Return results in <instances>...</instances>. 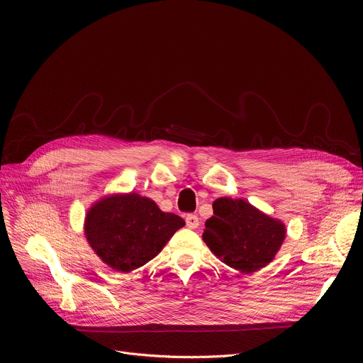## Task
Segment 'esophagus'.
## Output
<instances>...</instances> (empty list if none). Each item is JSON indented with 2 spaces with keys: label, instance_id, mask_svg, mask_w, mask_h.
Returning <instances> with one entry per match:
<instances>
[{
  "label": "esophagus",
  "instance_id": "obj_1",
  "mask_svg": "<svg viewBox=\"0 0 363 363\" xmlns=\"http://www.w3.org/2000/svg\"><path fill=\"white\" fill-rule=\"evenodd\" d=\"M185 222H186V226L191 228V230H196V228L199 226V216L197 215H193V213H188L185 216Z\"/></svg>",
  "mask_w": 363,
  "mask_h": 363
}]
</instances>
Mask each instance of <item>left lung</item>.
<instances>
[{"instance_id":"obj_1","label":"left lung","mask_w":363,"mask_h":363,"mask_svg":"<svg viewBox=\"0 0 363 363\" xmlns=\"http://www.w3.org/2000/svg\"><path fill=\"white\" fill-rule=\"evenodd\" d=\"M203 240L225 264L252 274L271 263L285 238V226L262 213L242 199L220 197L213 201Z\"/></svg>"}]
</instances>
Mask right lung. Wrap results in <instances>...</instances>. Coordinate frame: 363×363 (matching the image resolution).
<instances>
[{"label":"right lung","mask_w":363,"mask_h":363,"mask_svg":"<svg viewBox=\"0 0 363 363\" xmlns=\"http://www.w3.org/2000/svg\"><path fill=\"white\" fill-rule=\"evenodd\" d=\"M184 219L164 213L137 193L104 197L85 218V237L97 256L119 272H130L156 257Z\"/></svg>","instance_id":"add662e5"}]
</instances>
